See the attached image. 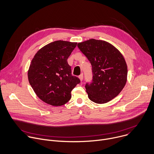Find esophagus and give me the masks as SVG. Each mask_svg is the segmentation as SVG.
Wrapping results in <instances>:
<instances>
[{
    "label": "esophagus",
    "instance_id": "esophagus-1",
    "mask_svg": "<svg viewBox=\"0 0 154 154\" xmlns=\"http://www.w3.org/2000/svg\"><path fill=\"white\" fill-rule=\"evenodd\" d=\"M79 78L80 81H82V79H83V75H82V74L80 75L79 76Z\"/></svg>",
    "mask_w": 154,
    "mask_h": 154
}]
</instances>
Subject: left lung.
<instances>
[{"instance_id": "8db88e82", "label": "left lung", "mask_w": 154, "mask_h": 154, "mask_svg": "<svg viewBox=\"0 0 154 154\" xmlns=\"http://www.w3.org/2000/svg\"><path fill=\"white\" fill-rule=\"evenodd\" d=\"M78 47L92 67L93 81L85 85L88 98L97 104L111 101L127 82L128 66L123 55L113 45L101 40L90 39L78 43Z\"/></svg>"}]
</instances>
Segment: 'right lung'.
I'll list each match as a JSON object with an SVG mask.
<instances>
[{
    "label": "right lung",
    "instance_id": "add662e5",
    "mask_svg": "<svg viewBox=\"0 0 154 154\" xmlns=\"http://www.w3.org/2000/svg\"><path fill=\"white\" fill-rule=\"evenodd\" d=\"M77 42L56 41L38 51L28 70L29 84L42 101L53 106L66 104L72 90L80 82L72 75L67 59Z\"/></svg>",
    "mask_w": 154,
    "mask_h": 154
}]
</instances>
